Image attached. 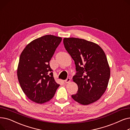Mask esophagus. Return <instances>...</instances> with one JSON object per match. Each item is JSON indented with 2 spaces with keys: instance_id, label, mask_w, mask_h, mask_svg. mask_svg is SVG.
<instances>
[{
  "instance_id": "34e87169",
  "label": "esophagus",
  "mask_w": 130,
  "mask_h": 130,
  "mask_svg": "<svg viewBox=\"0 0 130 130\" xmlns=\"http://www.w3.org/2000/svg\"><path fill=\"white\" fill-rule=\"evenodd\" d=\"M70 81H71V78L69 77V78H67L65 80V82L66 83H69L70 82Z\"/></svg>"
}]
</instances>
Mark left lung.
<instances>
[{
  "instance_id": "1",
  "label": "left lung",
  "mask_w": 130,
  "mask_h": 130,
  "mask_svg": "<svg viewBox=\"0 0 130 130\" xmlns=\"http://www.w3.org/2000/svg\"><path fill=\"white\" fill-rule=\"evenodd\" d=\"M63 43L74 60L77 72L73 80L78 91L72 98L83 105L93 103L104 94L110 79L105 54L100 46L83 39L65 38Z\"/></svg>"
}]
</instances>
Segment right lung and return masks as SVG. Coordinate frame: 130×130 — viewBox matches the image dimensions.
Here are the masks:
<instances>
[{
  "label": "right lung",
  "instance_id": "right-lung-1",
  "mask_svg": "<svg viewBox=\"0 0 130 130\" xmlns=\"http://www.w3.org/2000/svg\"><path fill=\"white\" fill-rule=\"evenodd\" d=\"M61 39L45 35L32 40L20 55L17 69L19 83L27 98L35 103L49 101L59 86L54 78L50 61Z\"/></svg>",
  "mask_w": 130,
  "mask_h": 130
}]
</instances>
